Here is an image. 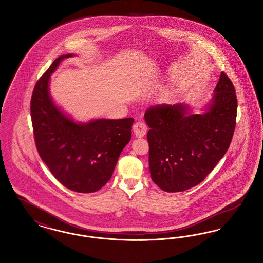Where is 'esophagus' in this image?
I'll use <instances>...</instances> for the list:
<instances>
[{
    "label": "esophagus",
    "instance_id": "esophagus-1",
    "mask_svg": "<svg viewBox=\"0 0 263 263\" xmlns=\"http://www.w3.org/2000/svg\"><path fill=\"white\" fill-rule=\"evenodd\" d=\"M134 132L137 137L145 136L146 132H147V126H146L145 123H143L141 121L136 122L134 125Z\"/></svg>",
    "mask_w": 263,
    "mask_h": 263
}]
</instances>
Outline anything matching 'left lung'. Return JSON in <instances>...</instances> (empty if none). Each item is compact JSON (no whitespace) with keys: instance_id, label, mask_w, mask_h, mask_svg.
Here are the masks:
<instances>
[{"instance_id":"8db88e82","label":"left lung","mask_w":263,"mask_h":263,"mask_svg":"<svg viewBox=\"0 0 263 263\" xmlns=\"http://www.w3.org/2000/svg\"><path fill=\"white\" fill-rule=\"evenodd\" d=\"M237 97L221 72L212 103L203 114H189L185 104H160L146 110L150 129L151 178L165 192H181L201 183L225 155L233 137Z\"/></svg>"}]
</instances>
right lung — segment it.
Masks as SVG:
<instances>
[{
	"label": "right lung",
	"instance_id": "add662e5",
	"mask_svg": "<svg viewBox=\"0 0 263 263\" xmlns=\"http://www.w3.org/2000/svg\"><path fill=\"white\" fill-rule=\"evenodd\" d=\"M55 59L37 81L31 98V120L40 157L62 185L79 193H92L111 178L118 158L132 137L133 118L98 119L75 123L52 102L50 74L64 59Z\"/></svg>",
	"mask_w": 263,
	"mask_h": 263
}]
</instances>
